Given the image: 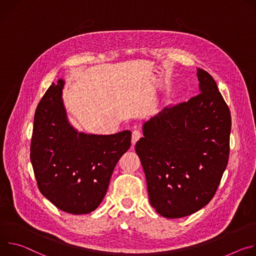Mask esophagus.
<instances>
[{
    "mask_svg": "<svg viewBox=\"0 0 256 256\" xmlns=\"http://www.w3.org/2000/svg\"><path fill=\"white\" fill-rule=\"evenodd\" d=\"M142 136V134H141L140 130H137L135 129L133 132H132V144H135L137 141L140 139V137Z\"/></svg>",
    "mask_w": 256,
    "mask_h": 256,
    "instance_id": "34e87169",
    "label": "esophagus"
}]
</instances>
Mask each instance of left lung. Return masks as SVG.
I'll return each instance as SVG.
<instances>
[{
  "mask_svg": "<svg viewBox=\"0 0 256 256\" xmlns=\"http://www.w3.org/2000/svg\"><path fill=\"white\" fill-rule=\"evenodd\" d=\"M200 92L168 106L144 125L135 146L152 206L178 218L204 208L228 164L231 114L214 79L197 68Z\"/></svg>",
  "mask_w": 256,
  "mask_h": 256,
  "instance_id": "left-lung-1",
  "label": "left lung"
}]
</instances>
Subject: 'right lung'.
<instances>
[{
	"mask_svg": "<svg viewBox=\"0 0 256 256\" xmlns=\"http://www.w3.org/2000/svg\"><path fill=\"white\" fill-rule=\"evenodd\" d=\"M64 83H52L36 108L30 160L42 194L65 212L84 214L102 202L114 168L130 148L131 132H77L66 116Z\"/></svg>",
	"mask_w": 256,
	"mask_h": 256,
	"instance_id": "obj_1",
	"label": "right lung"
}]
</instances>
